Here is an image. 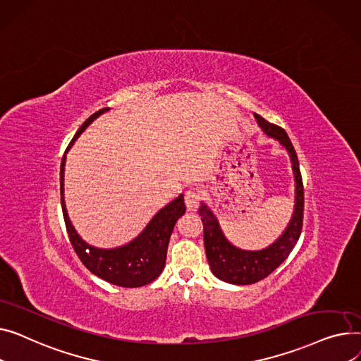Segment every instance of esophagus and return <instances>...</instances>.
I'll return each instance as SVG.
<instances>
[{
  "label": "esophagus",
  "mask_w": 361,
  "mask_h": 361,
  "mask_svg": "<svg viewBox=\"0 0 361 361\" xmlns=\"http://www.w3.org/2000/svg\"><path fill=\"white\" fill-rule=\"evenodd\" d=\"M200 204V195L195 192V190H186L185 194V205L188 211H194Z\"/></svg>",
  "instance_id": "34e87169"
}]
</instances>
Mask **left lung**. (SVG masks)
<instances>
[{
  "label": "left lung",
  "mask_w": 361,
  "mask_h": 361,
  "mask_svg": "<svg viewBox=\"0 0 361 361\" xmlns=\"http://www.w3.org/2000/svg\"><path fill=\"white\" fill-rule=\"evenodd\" d=\"M255 118L264 133L275 140H279L290 154L295 179V208L288 227L277 242H274L267 249L250 252L230 245L221 233V228L214 214L211 213L205 204L201 205L198 214L204 226V245L211 271H213L217 279L239 286L258 283L267 279L274 269H277L284 262V259H287L290 252L293 250L295 243H298L303 227L305 188L298 154H295L294 147L281 126L268 122L258 114H255Z\"/></svg>",
  "instance_id": "8db88e82"
}]
</instances>
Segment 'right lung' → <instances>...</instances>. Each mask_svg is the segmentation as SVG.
Instances as JSON below:
<instances>
[{
	"label": "right lung",
	"mask_w": 361,
	"mask_h": 361,
	"mask_svg": "<svg viewBox=\"0 0 361 361\" xmlns=\"http://www.w3.org/2000/svg\"><path fill=\"white\" fill-rule=\"evenodd\" d=\"M106 111H109V108H103L94 112L89 119L84 121V123L80 126L74 138L71 140L68 148L71 147L73 141L86 130V126H89L93 119H96L100 114ZM63 164H66V154L62 157L59 172L62 214L70 236V242L82 265L102 280L119 287L134 288L154 281L164 268L167 246L169 240H171L175 223L186 209L183 195H179L175 201L161 208L154 216V219L148 223L141 235L131 243L109 250L96 249L81 240L68 219L66 202H63Z\"/></svg>",
	"instance_id": "add662e5"
}]
</instances>
